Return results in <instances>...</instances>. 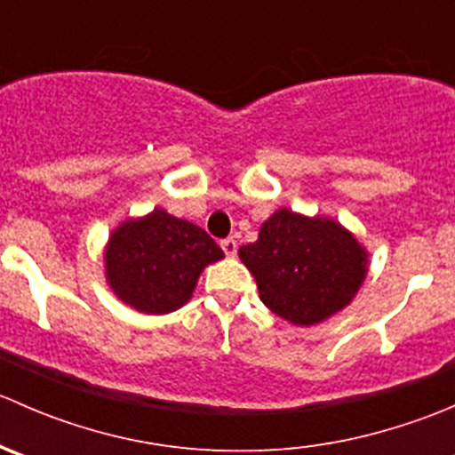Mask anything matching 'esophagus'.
I'll return each instance as SVG.
<instances>
[{"instance_id": "obj_1", "label": "esophagus", "mask_w": 455, "mask_h": 455, "mask_svg": "<svg viewBox=\"0 0 455 455\" xmlns=\"http://www.w3.org/2000/svg\"><path fill=\"white\" fill-rule=\"evenodd\" d=\"M220 246H222L224 255H227V257H233L237 253V242L233 240V237H227V240H222V242H220Z\"/></svg>"}]
</instances>
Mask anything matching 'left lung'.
I'll return each mask as SVG.
<instances>
[{
	"label": "left lung",
	"mask_w": 455,
	"mask_h": 455,
	"mask_svg": "<svg viewBox=\"0 0 455 455\" xmlns=\"http://www.w3.org/2000/svg\"><path fill=\"white\" fill-rule=\"evenodd\" d=\"M259 299L282 319L313 325L346 308L368 273V253L352 233L328 218L279 209L240 249Z\"/></svg>",
	"instance_id": "8db88e82"
}]
</instances>
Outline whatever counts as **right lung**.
<instances>
[{"mask_svg":"<svg viewBox=\"0 0 455 455\" xmlns=\"http://www.w3.org/2000/svg\"><path fill=\"white\" fill-rule=\"evenodd\" d=\"M222 257L204 228L154 209L112 233L105 275L123 304L145 315H167L191 299L204 266Z\"/></svg>","mask_w":455,"mask_h":455,"instance_id":"add662e5","label":"right lung"}]
</instances>
